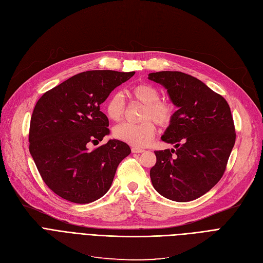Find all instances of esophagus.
<instances>
[{"mask_svg":"<svg viewBox=\"0 0 263 263\" xmlns=\"http://www.w3.org/2000/svg\"><path fill=\"white\" fill-rule=\"evenodd\" d=\"M131 151H132V153H137V154L145 152L143 148H139V147H132V148H131Z\"/></svg>","mask_w":263,"mask_h":263,"instance_id":"1","label":"esophagus"}]
</instances>
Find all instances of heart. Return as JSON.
I'll list each match as a JSON object with an SVG mask.
<instances>
[{
    "mask_svg": "<svg viewBox=\"0 0 263 263\" xmlns=\"http://www.w3.org/2000/svg\"><path fill=\"white\" fill-rule=\"evenodd\" d=\"M131 93L138 102L145 105L142 114L143 122L120 123L114 129L115 138L128 143L137 147H143L153 140L156 133L155 122L160 125L168 124L174 112V107L172 103L166 100H160L159 91L152 84L141 83L132 87ZM106 114L114 121H119L123 118L125 112V101L122 93L115 92L105 105Z\"/></svg>",
    "mask_w": 263,
    "mask_h": 263,
    "instance_id": "obj_1",
    "label": "heart"
}]
</instances>
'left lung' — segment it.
Wrapping results in <instances>:
<instances>
[{
	"instance_id": "left-lung-1",
	"label": "left lung",
	"mask_w": 263,
	"mask_h": 263,
	"mask_svg": "<svg viewBox=\"0 0 263 263\" xmlns=\"http://www.w3.org/2000/svg\"><path fill=\"white\" fill-rule=\"evenodd\" d=\"M148 79L161 84L178 107L161 137L174 149L155 152L157 161L149 172L153 186L170 200H194L215 186L226 171L236 138L230 106L184 72H152Z\"/></svg>"
}]
</instances>
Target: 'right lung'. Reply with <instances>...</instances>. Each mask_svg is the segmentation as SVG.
<instances>
[{"label": "right lung", "mask_w": 263, "mask_h": 263, "mask_svg": "<svg viewBox=\"0 0 263 263\" xmlns=\"http://www.w3.org/2000/svg\"><path fill=\"white\" fill-rule=\"evenodd\" d=\"M114 70L78 73L44 93L35 104L29 151L43 181L55 194L76 203L95 201L108 192L129 145L109 140L108 118L100 110L111 91L134 74Z\"/></svg>", "instance_id": "add662e5"}]
</instances>
